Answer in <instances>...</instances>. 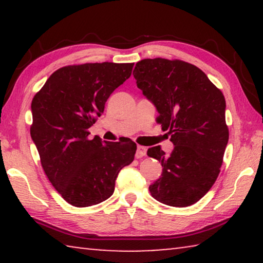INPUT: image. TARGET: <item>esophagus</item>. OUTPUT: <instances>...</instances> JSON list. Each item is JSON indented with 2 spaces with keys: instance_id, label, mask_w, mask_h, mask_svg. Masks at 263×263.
Returning a JSON list of instances; mask_svg holds the SVG:
<instances>
[{
  "instance_id": "34e87169",
  "label": "esophagus",
  "mask_w": 263,
  "mask_h": 263,
  "mask_svg": "<svg viewBox=\"0 0 263 263\" xmlns=\"http://www.w3.org/2000/svg\"><path fill=\"white\" fill-rule=\"evenodd\" d=\"M146 155V147H144V146H138L137 147V152H136V158L137 159H140L142 157H145Z\"/></svg>"
}]
</instances>
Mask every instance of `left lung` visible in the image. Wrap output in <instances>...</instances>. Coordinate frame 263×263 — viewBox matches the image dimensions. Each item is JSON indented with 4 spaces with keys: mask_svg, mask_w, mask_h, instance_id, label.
<instances>
[{
    "mask_svg": "<svg viewBox=\"0 0 263 263\" xmlns=\"http://www.w3.org/2000/svg\"><path fill=\"white\" fill-rule=\"evenodd\" d=\"M133 77L174 144L171 154L160 146L148 148V157L162 166L149 193L166 205H193L219 175L229 141L225 97L203 70L182 60L144 59L137 62Z\"/></svg>",
    "mask_w": 263,
    "mask_h": 263,
    "instance_id": "1",
    "label": "left lung"
}]
</instances>
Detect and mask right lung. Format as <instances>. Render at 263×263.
I'll return each instance as SVG.
<instances>
[{"instance_id": "right-lung-1", "label": "right lung", "mask_w": 263, "mask_h": 263, "mask_svg": "<svg viewBox=\"0 0 263 263\" xmlns=\"http://www.w3.org/2000/svg\"><path fill=\"white\" fill-rule=\"evenodd\" d=\"M133 64H83L55 70L34 95L31 138L46 176L73 206L96 205L115 190L118 173L135 159L128 141L89 139L109 96L131 77Z\"/></svg>"}]
</instances>
